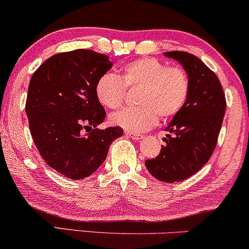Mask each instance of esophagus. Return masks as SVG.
<instances>
[{
    "mask_svg": "<svg viewBox=\"0 0 249 249\" xmlns=\"http://www.w3.org/2000/svg\"><path fill=\"white\" fill-rule=\"evenodd\" d=\"M125 134L128 137V138H132L133 141H141V139L144 138V136L142 134H138V133H133V132H128V131H126L125 132Z\"/></svg>",
    "mask_w": 249,
    "mask_h": 249,
    "instance_id": "obj_1",
    "label": "esophagus"
}]
</instances>
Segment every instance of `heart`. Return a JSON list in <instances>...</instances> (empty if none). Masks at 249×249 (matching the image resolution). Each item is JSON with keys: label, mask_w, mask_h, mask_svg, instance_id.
<instances>
[{"label": "heart", "mask_w": 249, "mask_h": 249, "mask_svg": "<svg viewBox=\"0 0 249 249\" xmlns=\"http://www.w3.org/2000/svg\"><path fill=\"white\" fill-rule=\"evenodd\" d=\"M125 89H138L134 95L137 107H126L111 116V123L128 132L152 128L158 116L166 121L178 115L190 95V78L180 67H167L156 58H139L127 63L121 76L107 72L97 79L95 93L107 108L122 107Z\"/></svg>", "instance_id": "1"}]
</instances>
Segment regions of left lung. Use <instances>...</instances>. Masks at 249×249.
Returning <instances> with one entry per match:
<instances>
[{
    "label": "left lung",
    "mask_w": 249,
    "mask_h": 249,
    "mask_svg": "<svg viewBox=\"0 0 249 249\" xmlns=\"http://www.w3.org/2000/svg\"><path fill=\"white\" fill-rule=\"evenodd\" d=\"M166 57L182 65L190 78V95L184 108L173 117L158 157L145 161L154 178L182 181L204 166L216 146L226 111L221 83L201 59L185 51H168Z\"/></svg>",
    "instance_id": "obj_1"
}]
</instances>
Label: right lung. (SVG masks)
<instances>
[{"label":"right lung","instance_id":"1","mask_svg":"<svg viewBox=\"0 0 249 249\" xmlns=\"http://www.w3.org/2000/svg\"><path fill=\"white\" fill-rule=\"evenodd\" d=\"M111 67L107 55L77 49L51 56L30 79L25 111L31 137L45 162L67 178L91 176L123 136L121 126L97 128L107 113L95 85Z\"/></svg>","mask_w":249,"mask_h":249}]
</instances>
